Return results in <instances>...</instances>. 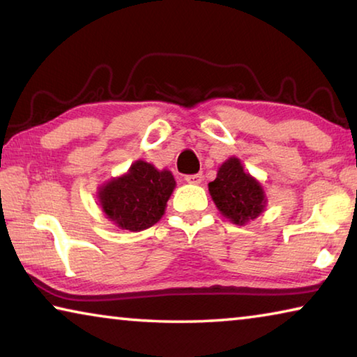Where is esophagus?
I'll list each match as a JSON object with an SVG mask.
<instances>
[{
	"instance_id": "obj_1",
	"label": "esophagus",
	"mask_w": 357,
	"mask_h": 357,
	"mask_svg": "<svg viewBox=\"0 0 357 357\" xmlns=\"http://www.w3.org/2000/svg\"><path fill=\"white\" fill-rule=\"evenodd\" d=\"M185 181H187V183H189V184H202L203 176H202L200 173H197V174H187Z\"/></svg>"
}]
</instances>
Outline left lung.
<instances>
[{"instance_id":"left-lung-1","label":"left lung","mask_w":357,"mask_h":357,"mask_svg":"<svg viewBox=\"0 0 357 357\" xmlns=\"http://www.w3.org/2000/svg\"><path fill=\"white\" fill-rule=\"evenodd\" d=\"M208 187L217 209L236 225L257 219L268 202L261 184L244 172L238 157L223 162L217 178Z\"/></svg>"}]
</instances>
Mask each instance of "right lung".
Returning a JSON list of instances; mask_svg holds the SVG:
<instances>
[{
  "mask_svg": "<svg viewBox=\"0 0 357 357\" xmlns=\"http://www.w3.org/2000/svg\"><path fill=\"white\" fill-rule=\"evenodd\" d=\"M176 181L172 172L157 170L144 160H137L129 172L113 178L98 192L107 219L121 229L142 231L153 227L165 213Z\"/></svg>",
  "mask_w": 357,
  "mask_h": 357,
  "instance_id": "add662e5",
  "label": "right lung"
}]
</instances>
